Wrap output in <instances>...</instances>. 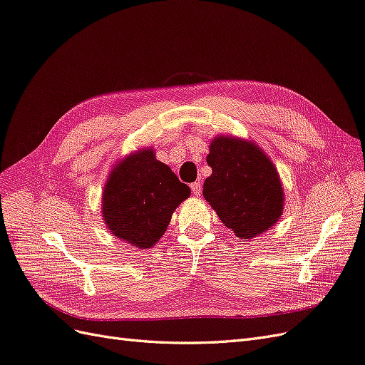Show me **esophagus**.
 Masks as SVG:
<instances>
[{
    "label": "esophagus",
    "mask_w": 365,
    "mask_h": 365,
    "mask_svg": "<svg viewBox=\"0 0 365 365\" xmlns=\"http://www.w3.org/2000/svg\"><path fill=\"white\" fill-rule=\"evenodd\" d=\"M190 189H192V192H193L195 196H200V195L202 193V182H201V181L193 182V184L190 185Z\"/></svg>",
    "instance_id": "34e87169"
}]
</instances>
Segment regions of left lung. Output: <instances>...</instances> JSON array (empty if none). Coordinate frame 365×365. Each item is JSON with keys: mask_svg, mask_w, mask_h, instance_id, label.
<instances>
[{"mask_svg": "<svg viewBox=\"0 0 365 365\" xmlns=\"http://www.w3.org/2000/svg\"><path fill=\"white\" fill-rule=\"evenodd\" d=\"M212 175L204 197L220 222L240 239L263 235L283 215L284 192L271 158L254 141L217 135L208 146Z\"/></svg>", "mask_w": 365, "mask_h": 365, "instance_id": "obj_1", "label": "left lung"}]
</instances>
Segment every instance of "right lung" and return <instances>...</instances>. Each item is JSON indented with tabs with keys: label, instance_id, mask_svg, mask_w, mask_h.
I'll list each match as a JSON object with an SVG mask.
<instances>
[{
	"label": "right lung",
	"instance_id": "right-lung-1",
	"mask_svg": "<svg viewBox=\"0 0 365 365\" xmlns=\"http://www.w3.org/2000/svg\"><path fill=\"white\" fill-rule=\"evenodd\" d=\"M190 196L152 148L138 149L115 163L102 193V217L117 239L137 248L160 242L172 215Z\"/></svg>",
	"mask_w": 365,
	"mask_h": 365
}]
</instances>
